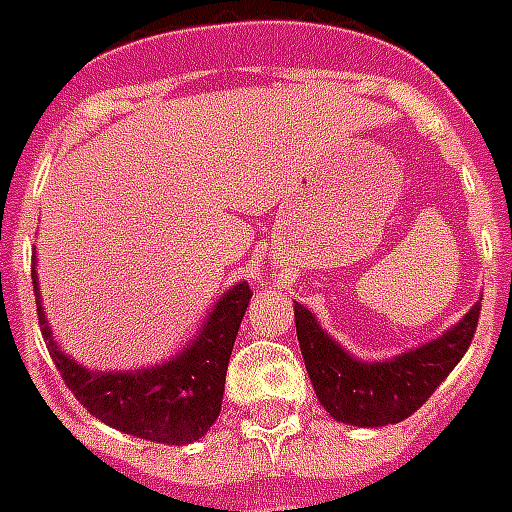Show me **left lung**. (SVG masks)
<instances>
[{"mask_svg":"<svg viewBox=\"0 0 512 512\" xmlns=\"http://www.w3.org/2000/svg\"><path fill=\"white\" fill-rule=\"evenodd\" d=\"M478 317L481 303H475L446 335L403 357L389 362H360L349 357L317 325L311 311L295 303L300 351L319 403L333 419L354 427H386L419 411L464 357L478 327Z\"/></svg>","mask_w":512,"mask_h":512,"instance_id":"left-lung-1","label":"left lung"}]
</instances>
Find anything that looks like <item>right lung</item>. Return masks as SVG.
Listing matches in <instances>:
<instances>
[{"instance_id": "right-lung-1", "label": "right lung", "mask_w": 512, "mask_h": 512, "mask_svg": "<svg viewBox=\"0 0 512 512\" xmlns=\"http://www.w3.org/2000/svg\"><path fill=\"white\" fill-rule=\"evenodd\" d=\"M37 263V255H31ZM31 284L39 303L37 271L31 265ZM252 290L247 282L236 284L206 319L201 333L179 357L158 368L131 370V373H93L77 365L53 343L42 306H37L39 330L48 343L64 384L83 408L109 427L134 438L155 440L166 446H185L204 438L222 408L225 373L241 319L249 306Z\"/></svg>"}]
</instances>
